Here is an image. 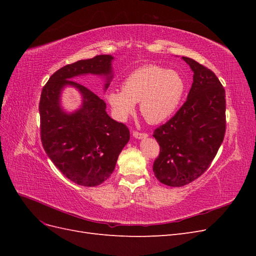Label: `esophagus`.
I'll return each instance as SVG.
<instances>
[{
  "label": "esophagus",
  "mask_w": 256,
  "mask_h": 256,
  "mask_svg": "<svg viewBox=\"0 0 256 256\" xmlns=\"http://www.w3.org/2000/svg\"><path fill=\"white\" fill-rule=\"evenodd\" d=\"M132 136L136 138H138V140H141V138H145L148 136V134H141V132H138V131H134Z\"/></svg>",
  "instance_id": "obj_1"
}]
</instances>
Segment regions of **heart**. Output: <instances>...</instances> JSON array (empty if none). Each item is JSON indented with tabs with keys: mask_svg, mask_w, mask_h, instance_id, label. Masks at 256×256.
<instances>
[{
	"mask_svg": "<svg viewBox=\"0 0 256 256\" xmlns=\"http://www.w3.org/2000/svg\"><path fill=\"white\" fill-rule=\"evenodd\" d=\"M184 92L182 76L157 65L136 69L122 81V90H111L106 102L114 118L125 122L140 102V110L150 124H159L175 113Z\"/></svg>",
	"mask_w": 256,
	"mask_h": 256,
	"instance_id": "1",
	"label": "heart"
}]
</instances>
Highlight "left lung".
<instances>
[{
  "label": "left lung",
  "mask_w": 256,
  "mask_h": 256,
  "mask_svg": "<svg viewBox=\"0 0 256 256\" xmlns=\"http://www.w3.org/2000/svg\"><path fill=\"white\" fill-rule=\"evenodd\" d=\"M193 72L187 100L173 118L154 130L160 145L152 171L170 187H182L202 175L226 134V90L216 74L196 60L182 56Z\"/></svg>",
  "instance_id": "8db88e82"
}]
</instances>
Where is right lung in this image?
Instances as JSON below:
<instances>
[{
    "label": "right lung",
    "mask_w": 256,
    "mask_h": 256,
    "mask_svg": "<svg viewBox=\"0 0 256 256\" xmlns=\"http://www.w3.org/2000/svg\"><path fill=\"white\" fill-rule=\"evenodd\" d=\"M113 60L106 54L62 67L50 76L42 92L44 150L68 180L84 187H95L111 176L130 134L124 124L108 115L102 99L72 79L85 74L102 76L104 90H106L113 79ZM67 86L76 88L82 98V106L72 112L61 106V92Z\"/></svg>",
    "instance_id": "add662e5"
}]
</instances>
